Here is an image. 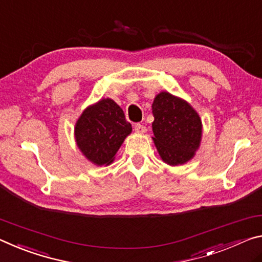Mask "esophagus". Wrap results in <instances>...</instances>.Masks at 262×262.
I'll use <instances>...</instances> for the list:
<instances>
[{
  "instance_id": "34e87169",
  "label": "esophagus",
  "mask_w": 262,
  "mask_h": 262,
  "mask_svg": "<svg viewBox=\"0 0 262 262\" xmlns=\"http://www.w3.org/2000/svg\"><path fill=\"white\" fill-rule=\"evenodd\" d=\"M135 131L137 134H145L146 132V126H144L143 124H136L135 125Z\"/></svg>"
}]
</instances>
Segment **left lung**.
<instances>
[{
  "label": "left lung",
  "mask_w": 262,
  "mask_h": 262,
  "mask_svg": "<svg viewBox=\"0 0 262 262\" xmlns=\"http://www.w3.org/2000/svg\"><path fill=\"white\" fill-rule=\"evenodd\" d=\"M153 141L162 161L170 166L192 159L202 138V122L194 108L182 98L161 92L152 104Z\"/></svg>",
  "instance_id": "left-lung-1"
}]
</instances>
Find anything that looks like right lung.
Masks as SVG:
<instances>
[{"instance_id": "add662e5", "label": "right lung", "mask_w": 262, "mask_h": 262, "mask_svg": "<svg viewBox=\"0 0 262 262\" xmlns=\"http://www.w3.org/2000/svg\"><path fill=\"white\" fill-rule=\"evenodd\" d=\"M131 131L121 106L111 98H103L83 111L74 135L76 145L89 161L108 166Z\"/></svg>"}]
</instances>
